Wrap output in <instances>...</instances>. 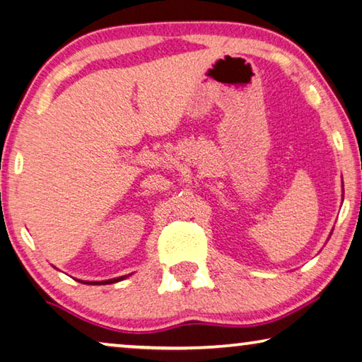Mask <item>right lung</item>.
<instances>
[{"label":"right lung","mask_w":362,"mask_h":362,"mask_svg":"<svg viewBox=\"0 0 362 362\" xmlns=\"http://www.w3.org/2000/svg\"><path fill=\"white\" fill-rule=\"evenodd\" d=\"M129 276V274H128ZM128 276H120V277H115V279H109V281H80L81 284H88V286H105V284H115V282H118V281H123V279H127Z\"/></svg>","instance_id":"obj_1"}]
</instances>
